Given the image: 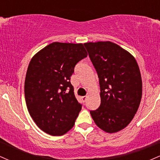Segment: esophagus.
<instances>
[{
  "label": "esophagus",
  "mask_w": 160,
  "mask_h": 160,
  "mask_svg": "<svg viewBox=\"0 0 160 160\" xmlns=\"http://www.w3.org/2000/svg\"><path fill=\"white\" fill-rule=\"evenodd\" d=\"M87 98H88L87 95H86V96H82V100L84 102H85L86 101V99H87Z\"/></svg>",
  "instance_id": "34e87169"
}]
</instances>
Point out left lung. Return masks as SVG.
I'll return each instance as SVG.
<instances>
[{"mask_svg":"<svg viewBox=\"0 0 160 160\" xmlns=\"http://www.w3.org/2000/svg\"><path fill=\"white\" fill-rule=\"evenodd\" d=\"M96 70L101 104L90 114L106 132L123 129L132 120L142 95V80L135 58L110 41L84 43Z\"/></svg>","mask_w":160,"mask_h":160,"instance_id":"obj_1","label":"left lung"}]
</instances>
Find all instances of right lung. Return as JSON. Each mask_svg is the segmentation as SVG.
I'll return each instance as SVG.
<instances>
[{
    "label": "right lung",
    "instance_id": "obj_1",
    "mask_svg": "<svg viewBox=\"0 0 160 160\" xmlns=\"http://www.w3.org/2000/svg\"><path fill=\"white\" fill-rule=\"evenodd\" d=\"M87 56L82 43L54 42L31 60L25 81V97L31 117L40 129L62 135L74 126L82 104L75 98L71 77Z\"/></svg>",
    "mask_w": 160,
    "mask_h": 160
}]
</instances>
